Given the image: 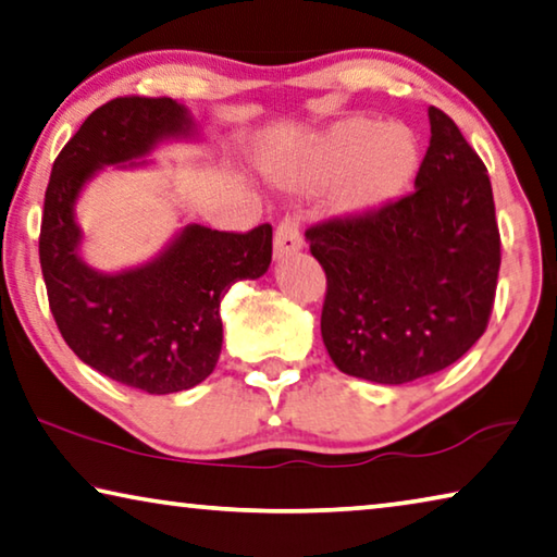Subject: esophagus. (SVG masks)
Segmentation results:
<instances>
[{"label": "esophagus", "mask_w": 557, "mask_h": 557, "mask_svg": "<svg viewBox=\"0 0 557 557\" xmlns=\"http://www.w3.org/2000/svg\"><path fill=\"white\" fill-rule=\"evenodd\" d=\"M302 247V231H299V220L287 215L280 220L275 231V258H287Z\"/></svg>", "instance_id": "34e87169"}]
</instances>
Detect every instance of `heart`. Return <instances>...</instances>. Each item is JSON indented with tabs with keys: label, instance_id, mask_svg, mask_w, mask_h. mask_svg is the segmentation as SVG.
Returning <instances> with one entry per match:
<instances>
[{
	"label": "heart",
	"instance_id": "1",
	"mask_svg": "<svg viewBox=\"0 0 557 557\" xmlns=\"http://www.w3.org/2000/svg\"><path fill=\"white\" fill-rule=\"evenodd\" d=\"M419 165V146L411 131L351 119L326 136L314 171L322 178L351 171L342 193L347 210H372L394 200L411 183Z\"/></svg>",
	"mask_w": 557,
	"mask_h": 557
}]
</instances>
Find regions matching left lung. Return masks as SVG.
<instances>
[{
  "mask_svg": "<svg viewBox=\"0 0 557 557\" xmlns=\"http://www.w3.org/2000/svg\"><path fill=\"white\" fill-rule=\"evenodd\" d=\"M417 190L307 227L326 293L322 339L339 372L406 384L461 359L488 326L500 233L485 165L444 111Z\"/></svg>",
  "mask_w": 557,
  "mask_h": 557,
  "instance_id": "obj_1",
  "label": "left lung"
}]
</instances>
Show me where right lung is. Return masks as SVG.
Wrapping results in <instances>:
<instances>
[{"label":"right lung","mask_w":557,"mask_h":557,"mask_svg":"<svg viewBox=\"0 0 557 557\" xmlns=\"http://www.w3.org/2000/svg\"><path fill=\"white\" fill-rule=\"evenodd\" d=\"M190 131L188 111L168 96H119L61 148L44 196L39 262L61 337L84 364L146 394L190 389L213 372L223 347L220 302L233 282L268 272L272 225L247 233L188 225L161 258L103 275L76 252L74 200L101 165Z\"/></svg>","instance_id":"add662e5"}]
</instances>
